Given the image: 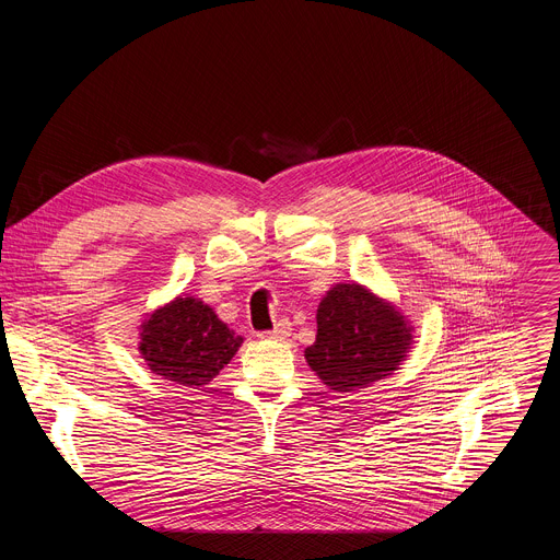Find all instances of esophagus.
Wrapping results in <instances>:
<instances>
[{"mask_svg": "<svg viewBox=\"0 0 560 560\" xmlns=\"http://www.w3.org/2000/svg\"><path fill=\"white\" fill-rule=\"evenodd\" d=\"M290 324L288 322H279L277 326H275V330H266V332H259L257 337L259 339H272V341H283V339H288L290 337Z\"/></svg>", "mask_w": 560, "mask_h": 560, "instance_id": "1", "label": "esophagus"}]
</instances>
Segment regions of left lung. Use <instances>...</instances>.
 I'll use <instances>...</instances> for the list:
<instances>
[{
    "label": "left lung",
    "instance_id": "1",
    "mask_svg": "<svg viewBox=\"0 0 560 560\" xmlns=\"http://www.w3.org/2000/svg\"><path fill=\"white\" fill-rule=\"evenodd\" d=\"M415 346V326L398 307L352 281L332 285L316 310L312 372L335 392H359L392 376Z\"/></svg>",
    "mask_w": 560,
    "mask_h": 560
}]
</instances>
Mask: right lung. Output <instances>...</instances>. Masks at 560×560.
Returning a JSON list of instances; mask_svg holds the SVG:
<instances>
[{"instance_id": "1", "label": "right lung", "mask_w": 560, "mask_h": 560, "mask_svg": "<svg viewBox=\"0 0 560 560\" xmlns=\"http://www.w3.org/2000/svg\"><path fill=\"white\" fill-rule=\"evenodd\" d=\"M242 343L244 337L230 330L208 303L179 294L145 314L137 350L156 376L203 387L232 361Z\"/></svg>"}]
</instances>
